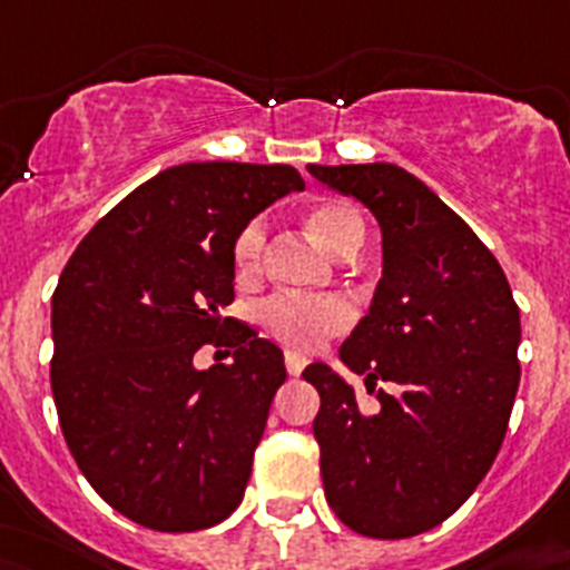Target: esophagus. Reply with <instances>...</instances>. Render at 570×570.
Here are the masks:
<instances>
[{
    "label": "esophagus",
    "instance_id": "1",
    "mask_svg": "<svg viewBox=\"0 0 570 570\" xmlns=\"http://www.w3.org/2000/svg\"><path fill=\"white\" fill-rule=\"evenodd\" d=\"M284 364H286V373L301 375V373H304V367H306V358L301 353H292V350H286Z\"/></svg>",
    "mask_w": 570,
    "mask_h": 570
}]
</instances>
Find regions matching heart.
<instances>
[{"label":"heart","instance_id":"b5f03b06","mask_svg":"<svg viewBox=\"0 0 570 570\" xmlns=\"http://www.w3.org/2000/svg\"><path fill=\"white\" fill-rule=\"evenodd\" d=\"M306 229L318 237V244L335 257L358 252L364 244V220L358 209L346 200H324L309 206L304 215ZM266 246V224L261 217L249 220L237 232L232 246L237 275H255ZM353 321V309L341 298H301V295H272L257 306V324L264 326L272 338L292 350H318L326 338L344 333Z\"/></svg>","mask_w":570,"mask_h":570}]
</instances>
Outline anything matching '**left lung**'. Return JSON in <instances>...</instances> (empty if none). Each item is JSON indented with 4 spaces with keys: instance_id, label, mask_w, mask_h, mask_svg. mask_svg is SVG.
<instances>
[{
    "instance_id": "1",
    "label": "left lung",
    "mask_w": 570,
    "mask_h": 570,
    "mask_svg": "<svg viewBox=\"0 0 570 570\" xmlns=\"http://www.w3.org/2000/svg\"><path fill=\"white\" fill-rule=\"evenodd\" d=\"M364 203L381 226L384 269L341 361L375 381L373 413L326 364L313 433L335 517L373 539L442 524L476 491L502 448L519 387V306L502 266L456 212L393 163L306 166Z\"/></svg>"
}]
</instances>
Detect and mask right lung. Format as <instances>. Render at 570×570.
<instances>
[{
    "label": "right lung",
    "mask_w": 570,
    "mask_h": 570,
    "mask_svg": "<svg viewBox=\"0 0 570 570\" xmlns=\"http://www.w3.org/2000/svg\"><path fill=\"white\" fill-rule=\"evenodd\" d=\"M304 189L292 166L183 163L122 197L59 275L51 390L91 488L163 533L224 522L244 499L284 353L224 318L237 232ZM229 365L194 367L200 345ZM219 352V351H218Z\"/></svg>",
    "instance_id": "1"
}]
</instances>
